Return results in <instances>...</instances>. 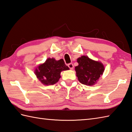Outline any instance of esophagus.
<instances>
[{"mask_svg": "<svg viewBox=\"0 0 132 132\" xmlns=\"http://www.w3.org/2000/svg\"><path fill=\"white\" fill-rule=\"evenodd\" d=\"M68 66L70 69H73V65L72 63H70L68 64Z\"/></svg>", "mask_w": 132, "mask_h": 132, "instance_id": "esophagus-1", "label": "esophagus"}]
</instances>
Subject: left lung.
I'll return each instance as SVG.
<instances>
[{
	"instance_id": "1",
	"label": "left lung",
	"mask_w": 132,
	"mask_h": 132,
	"mask_svg": "<svg viewBox=\"0 0 132 132\" xmlns=\"http://www.w3.org/2000/svg\"><path fill=\"white\" fill-rule=\"evenodd\" d=\"M77 62L79 65L75 67L76 76L79 81L84 85H94L105 70L102 63L91 60L87 56L79 58Z\"/></svg>"
}]
</instances>
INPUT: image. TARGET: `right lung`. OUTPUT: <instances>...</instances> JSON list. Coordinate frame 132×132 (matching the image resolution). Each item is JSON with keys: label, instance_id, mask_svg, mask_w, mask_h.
<instances>
[{"label": "right lung", "instance_id": "obj_1", "mask_svg": "<svg viewBox=\"0 0 132 132\" xmlns=\"http://www.w3.org/2000/svg\"><path fill=\"white\" fill-rule=\"evenodd\" d=\"M69 69L63 59L56 61L54 59H48L44 63L36 69L35 73L42 83L50 85L54 84L59 80L61 71Z\"/></svg>", "mask_w": 132, "mask_h": 132}]
</instances>
